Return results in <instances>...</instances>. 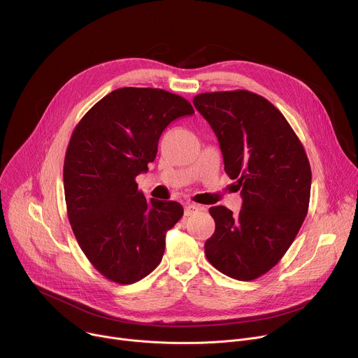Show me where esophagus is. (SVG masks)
<instances>
[{
	"mask_svg": "<svg viewBox=\"0 0 358 358\" xmlns=\"http://www.w3.org/2000/svg\"><path fill=\"white\" fill-rule=\"evenodd\" d=\"M202 210H203V207L198 206V203H187L185 208H184V215L189 217V215L195 214L196 211H202Z\"/></svg>",
	"mask_w": 358,
	"mask_h": 358,
	"instance_id": "obj_1",
	"label": "esophagus"
}]
</instances>
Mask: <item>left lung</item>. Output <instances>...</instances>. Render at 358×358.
Listing matches in <instances>:
<instances>
[{
	"mask_svg": "<svg viewBox=\"0 0 358 358\" xmlns=\"http://www.w3.org/2000/svg\"><path fill=\"white\" fill-rule=\"evenodd\" d=\"M192 103L218 137L225 173L243 199L236 215L222 206L210 208L215 232L206 257L221 273L253 280L282 259L308 214V156L285 116L257 93H201Z\"/></svg>",
	"mask_w": 358,
	"mask_h": 358,
	"instance_id": "left-lung-1",
	"label": "left lung"
}]
</instances>
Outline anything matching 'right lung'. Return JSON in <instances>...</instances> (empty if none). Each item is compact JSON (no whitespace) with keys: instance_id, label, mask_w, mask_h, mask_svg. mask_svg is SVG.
I'll use <instances>...</instances> for the list:
<instances>
[{"instance_id":"obj_1","label":"right lung","mask_w":358,"mask_h":358,"mask_svg":"<svg viewBox=\"0 0 358 358\" xmlns=\"http://www.w3.org/2000/svg\"><path fill=\"white\" fill-rule=\"evenodd\" d=\"M192 113L188 100L167 90L122 87L100 99L71 136L68 218L89 262L112 282H138L163 259L166 234L184 210L176 201H147L136 177L155 162L164 129Z\"/></svg>"}]
</instances>
